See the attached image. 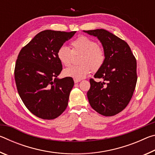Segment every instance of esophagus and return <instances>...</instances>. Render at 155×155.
<instances>
[{"label": "esophagus", "mask_w": 155, "mask_h": 155, "mask_svg": "<svg viewBox=\"0 0 155 155\" xmlns=\"http://www.w3.org/2000/svg\"><path fill=\"white\" fill-rule=\"evenodd\" d=\"M74 81L75 83H78V82H80L81 80H78V79H74Z\"/></svg>", "instance_id": "34e87169"}]
</instances>
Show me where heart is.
Returning a JSON list of instances; mask_svg holds the SVG:
<instances>
[{"mask_svg":"<svg viewBox=\"0 0 155 155\" xmlns=\"http://www.w3.org/2000/svg\"><path fill=\"white\" fill-rule=\"evenodd\" d=\"M72 49L66 46H61L57 51V58L65 66H69L72 63L73 54H82L80 58L81 64L72 65L65 68L64 74L74 79L81 80L90 74L91 70L98 71L104 65L106 53L103 47L96 41L87 36H80L70 43Z\"/></svg>","mask_w":155,"mask_h":155,"instance_id":"1","label":"heart"}]
</instances>
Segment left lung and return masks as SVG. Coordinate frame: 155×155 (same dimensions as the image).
Instances as JSON below:
<instances>
[{
    "mask_svg": "<svg viewBox=\"0 0 155 155\" xmlns=\"http://www.w3.org/2000/svg\"><path fill=\"white\" fill-rule=\"evenodd\" d=\"M83 31L97 37L106 53L105 62L94 75L103 82L90 80L89 103L98 114L113 116L124 110L132 98L137 80L136 59L128 44L109 31Z\"/></svg>",
    "mask_w": 155,
    "mask_h": 155,
    "instance_id": "obj_1",
    "label": "left lung"
}]
</instances>
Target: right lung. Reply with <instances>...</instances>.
I'll use <instances>...</instances> for the list:
<instances>
[{"label":"right lung","mask_w":155,"mask_h":155,"mask_svg":"<svg viewBox=\"0 0 155 155\" xmlns=\"http://www.w3.org/2000/svg\"><path fill=\"white\" fill-rule=\"evenodd\" d=\"M75 33L41 31L18 54L14 70L18 92L26 107L40 118H57L68 106L74 81L57 78L62 64L57 53Z\"/></svg>","instance_id":"1"}]
</instances>
